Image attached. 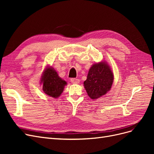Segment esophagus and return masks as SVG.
Masks as SVG:
<instances>
[{"label":"esophagus","instance_id":"esophagus-1","mask_svg":"<svg viewBox=\"0 0 154 154\" xmlns=\"http://www.w3.org/2000/svg\"><path fill=\"white\" fill-rule=\"evenodd\" d=\"M71 83H79V82H80V80L79 79H77V78H71Z\"/></svg>","mask_w":154,"mask_h":154}]
</instances>
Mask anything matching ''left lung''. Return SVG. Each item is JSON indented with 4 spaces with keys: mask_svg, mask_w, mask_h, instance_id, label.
Wrapping results in <instances>:
<instances>
[{
    "mask_svg": "<svg viewBox=\"0 0 154 154\" xmlns=\"http://www.w3.org/2000/svg\"><path fill=\"white\" fill-rule=\"evenodd\" d=\"M114 74L111 68L105 61L93 64L83 82L88 96L96 100L106 94L111 88Z\"/></svg>",
    "mask_w": 154,
    "mask_h": 154,
    "instance_id": "8db88e82",
    "label": "left lung"
}]
</instances>
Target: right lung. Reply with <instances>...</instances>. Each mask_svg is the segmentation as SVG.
<instances>
[{"mask_svg": "<svg viewBox=\"0 0 154 154\" xmlns=\"http://www.w3.org/2000/svg\"><path fill=\"white\" fill-rule=\"evenodd\" d=\"M42 89L46 94L57 98L63 91L67 82L59 77L57 72L52 67H47L41 78Z\"/></svg>", "mask_w": 154, "mask_h": 154, "instance_id": "right-lung-1", "label": "right lung"}]
</instances>
